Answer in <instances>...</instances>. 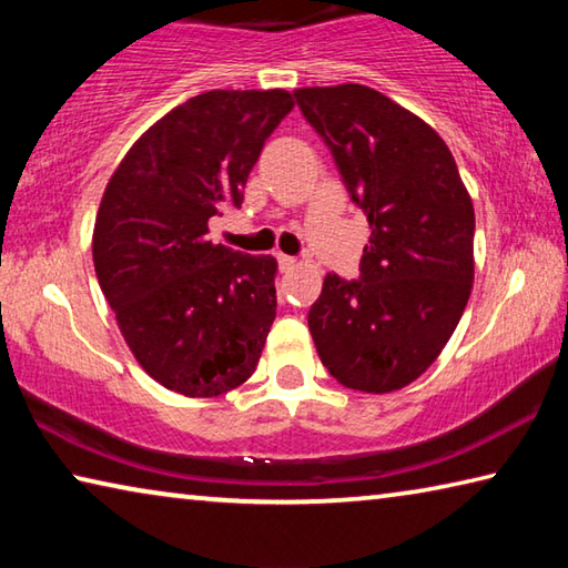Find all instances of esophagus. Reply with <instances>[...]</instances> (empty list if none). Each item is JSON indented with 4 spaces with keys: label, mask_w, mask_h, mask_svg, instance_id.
Listing matches in <instances>:
<instances>
[{
    "label": "esophagus",
    "mask_w": 568,
    "mask_h": 568,
    "mask_svg": "<svg viewBox=\"0 0 568 568\" xmlns=\"http://www.w3.org/2000/svg\"><path fill=\"white\" fill-rule=\"evenodd\" d=\"M275 257H277V265H281V271H283V273L293 271V267L297 265V261H295V257H291V255H283V253H277Z\"/></svg>",
    "instance_id": "obj_1"
}]
</instances>
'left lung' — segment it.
<instances>
[{
    "label": "left lung",
    "instance_id": "8db88e82",
    "mask_svg": "<svg viewBox=\"0 0 568 568\" xmlns=\"http://www.w3.org/2000/svg\"><path fill=\"white\" fill-rule=\"evenodd\" d=\"M293 98L371 225L358 281L328 273L307 328L345 388L390 393L444 351L474 283V203L434 128L363 84Z\"/></svg>",
    "mask_w": 568,
    "mask_h": 568
}]
</instances>
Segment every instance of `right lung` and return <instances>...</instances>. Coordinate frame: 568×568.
<instances>
[{
	"label": "right lung",
	"mask_w": 568,
	"mask_h": 568,
	"mask_svg": "<svg viewBox=\"0 0 568 568\" xmlns=\"http://www.w3.org/2000/svg\"><path fill=\"white\" fill-rule=\"evenodd\" d=\"M285 90H213L134 142L104 190L92 257L134 358L162 386L213 398L253 376L275 321L271 255L213 245L207 223L243 205Z\"/></svg>",
	"instance_id": "1"
}]
</instances>
